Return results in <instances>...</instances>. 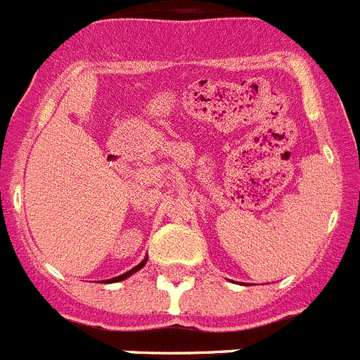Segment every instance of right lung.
Returning <instances> with one entry per match:
<instances>
[{
  "mask_svg": "<svg viewBox=\"0 0 360 360\" xmlns=\"http://www.w3.org/2000/svg\"><path fill=\"white\" fill-rule=\"evenodd\" d=\"M146 262H148V257H144V259H142L141 263H139V265L136 266H133L131 270H128V272H124V274H120V276H117V278H111V279H108L106 283H119V281H122V279H126V278H129V276L131 274H135L136 270H141L142 266L146 265Z\"/></svg>",
  "mask_w": 360,
  "mask_h": 360,
  "instance_id": "right-lung-1",
  "label": "right lung"
}]
</instances>
